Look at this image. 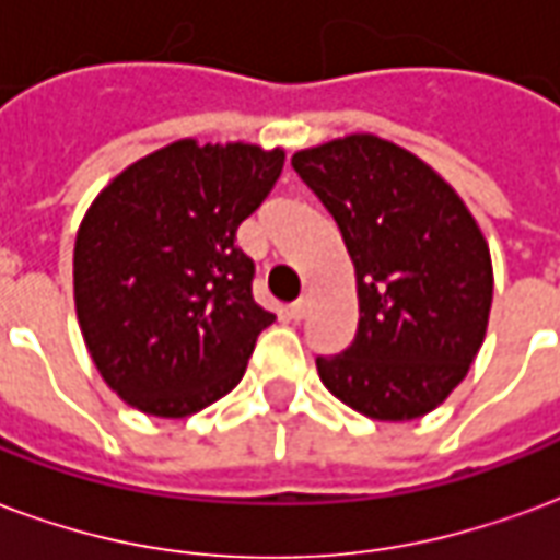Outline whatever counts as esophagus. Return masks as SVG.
Returning <instances> with one entry per match:
<instances>
[{"label": "esophagus", "mask_w": 560, "mask_h": 560, "mask_svg": "<svg viewBox=\"0 0 560 560\" xmlns=\"http://www.w3.org/2000/svg\"><path fill=\"white\" fill-rule=\"evenodd\" d=\"M307 313H310V298H301V301H295V304L289 307V316H292L295 322L307 319Z\"/></svg>", "instance_id": "1"}]
</instances>
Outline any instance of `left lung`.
Instances as JSON below:
<instances>
[{"mask_svg":"<svg viewBox=\"0 0 560 560\" xmlns=\"http://www.w3.org/2000/svg\"><path fill=\"white\" fill-rule=\"evenodd\" d=\"M328 208L358 289V334L316 358L322 385L373 420L439 409L475 364L492 307V256L463 196L418 154L349 133L292 154Z\"/></svg>","mask_w":560,"mask_h":560,"instance_id":"1","label":"left lung"}]
</instances>
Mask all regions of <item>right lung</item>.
Instances as JSON below:
<instances>
[{
  "label": "right lung",
  "instance_id": "1",
  "mask_svg": "<svg viewBox=\"0 0 560 560\" xmlns=\"http://www.w3.org/2000/svg\"><path fill=\"white\" fill-rule=\"evenodd\" d=\"M283 149L175 140L109 182L73 241V304L109 390L154 418L226 397L275 313L253 301L235 232L262 206Z\"/></svg>",
  "mask_w": 560,
  "mask_h": 560
}]
</instances>
